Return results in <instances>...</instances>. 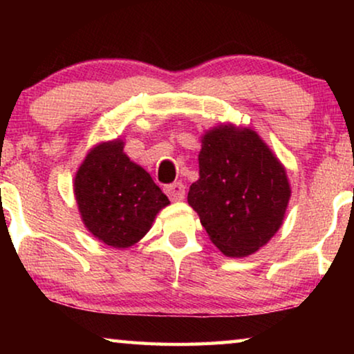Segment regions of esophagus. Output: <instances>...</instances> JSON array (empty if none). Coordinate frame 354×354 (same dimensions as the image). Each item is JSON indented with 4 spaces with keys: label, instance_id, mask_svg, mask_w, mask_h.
Returning <instances> with one entry per match:
<instances>
[{
    "label": "esophagus",
    "instance_id": "obj_1",
    "mask_svg": "<svg viewBox=\"0 0 354 354\" xmlns=\"http://www.w3.org/2000/svg\"><path fill=\"white\" fill-rule=\"evenodd\" d=\"M166 193L172 201H180L183 200V196H185V185L180 182L171 183V185L166 187Z\"/></svg>",
    "mask_w": 354,
    "mask_h": 354
}]
</instances>
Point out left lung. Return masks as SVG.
Returning <instances> with one entry per match:
<instances>
[{"instance_id":"8db88e82","label":"left lung","mask_w":354,"mask_h":354,"mask_svg":"<svg viewBox=\"0 0 354 354\" xmlns=\"http://www.w3.org/2000/svg\"><path fill=\"white\" fill-rule=\"evenodd\" d=\"M201 143L200 178L188 205L222 253H254L282 225L290 200L285 169L251 129L221 125Z\"/></svg>"}]
</instances>
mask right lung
I'll return each mask as SVG.
<instances>
[{
  "mask_svg": "<svg viewBox=\"0 0 354 354\" xmlns=\"http://www.w3.org/2000/svg\"><path fill=\"white\" fill-rule=\"evenodd\" d=\"M79 211L91 234L113 248H129L169 205L149 174L124 154L120 140L86 154L74 182Z\"/></svg>",
  "mask_w": 354,
  "mask_h": 354,
  "instance_id": "right-lung-1",
  "label": "right lung"
}]
</instances>
